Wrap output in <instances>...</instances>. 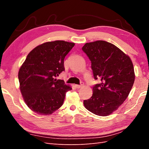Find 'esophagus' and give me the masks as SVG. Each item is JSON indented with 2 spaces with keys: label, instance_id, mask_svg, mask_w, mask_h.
<instances>
[{
  "label": "esophagus",
  "instance_id": "1",
  "mask_svg": "<svg viewBox=\"0 0 149 149\" xmlns=\"http://www.w3.org/2000/svg\"><path fill=\"white\" fill-rule=\"evenodd\" d=\"M83 86V83H81V84H76L75 85V87H76L77 88H80L81 87Z\"/></svg>",
  "mask_w": 149,
  "mask_h": 149
}]
</instances>
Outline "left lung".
<instances>
[{
	"label": "left lung",
	"mask_w": 149,
	"mask_h": 149,
	"mask_svg": "<svg viewBox=\"0 0 149 149\" xmlns=\"http://www.w3.org/2000/svg\"><path fill=\"white\" fill-rule=\"evenodd\" d=\"M82 50L91 63L95 79L90 99L84 106L95 115L108 116L122 105L133 86L135 75L129 57L113 44L99 40L86 43Z\"/></svg>",
	"instance_id": "obj_1"
}]
</instances>
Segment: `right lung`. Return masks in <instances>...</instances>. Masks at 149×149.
I'll return each instance as SVG.
<instances>
[{
  "label": "right lung",
  "mask_w": 149,
  "mask_h": 149,
  "mask_svg": "<svg viewBox=\"0 0 149 149\" xmlns=\"http://www.w3.org/2000/svg\"><path fill=\"white\" fill-rule=\"evenodd\" d=\"M74 43L56 40L37 46L27 55L18 72L20 90L27 106L39 115H50L64 102L72 88L57 79L65 71L64 59Z\"/></svg>",
  "instance_id": "right-lung-1"
}]
</instances>
